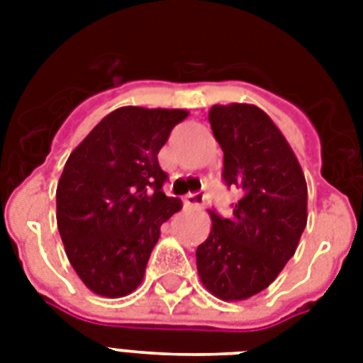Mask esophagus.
<instances>
[{
  "label": "esophagus",
  "instance_id": "esophagus-1",
  "mask_svg": "<svg viewBox=\"0 0 363 363\" xmlns=\"http://www.w3.org/2000/svg\"><path fill=\"white\" fill-rule=\"evenodd\" d=\"M184 201H186L188 205H192V207H203V205H205V194H201V192L188 194L186 198H184Z\"/></svg>",
  "mask_w": 363,
  "mask_h": 363
}]
</instances>
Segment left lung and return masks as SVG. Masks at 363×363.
Returning a JSON list of instances; mask_svg holds the SVG:
<instances>
[{
    "label": "left lung",
    "instance_id": "left-lung-1",
    "mask_svg": "<svg viewBox=\"0 0 363 363\" xmlns=\"http://www.w3.org/2000/svg\"><path fill=\"white\" fill-rule=\"evenodd\" d=\"M213 135L224 152L222 181L241 198L196 250L201 282L216 298L247 299L275 281L307 224V182L279 128L256 105H215Z\"/></svg>",
    "mask_w": 363,
    "mask_h": 363
}]
</instances>
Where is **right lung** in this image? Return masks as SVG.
<instances>
[{
    "instance_id": "obj_1",
    "label": "right lung",
    "mask_w": 363,
    "mask_h": 363,
    "mask_svg": "<svg viewBox=\"0 0 363 363\" xmlns=\"http://www.w3.org/2000/svg\"><path fill=\"white\" fill-rule=\"evenodd\" d=\"M188 116L182 109L121 107L65 162L56 218L65 254L92 292L122 298L143 281L160 226L181 209L167 198L160 148Z\"/></svg>"
}]
</instances>
